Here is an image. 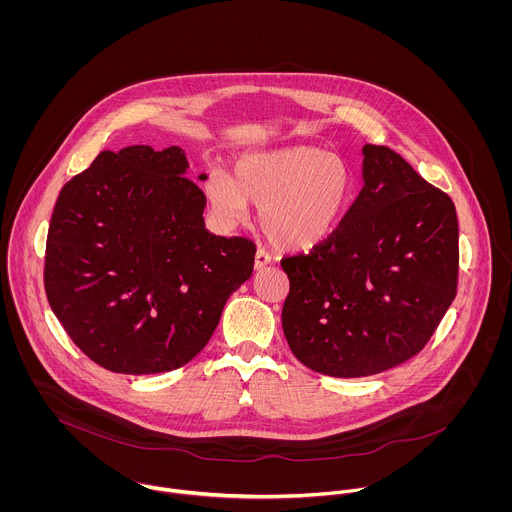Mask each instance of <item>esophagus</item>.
<instances>
[{"mask_svg": "<svg viewBox=\"0 0 512 512\" xmlns=\"http://www.w3.org/2000/svg\"><path fill=\"white\" fill-rule=\"evenodd\" d=\"M270 262H272V254H270L268 250H264V248H258V250H256L254 268H256V270H262V268H266Z\"/></svg>", "mask_w": 512, "mask_h": 512, "instance_id": "34e87169", "label": "esophagus"}]
</instances>
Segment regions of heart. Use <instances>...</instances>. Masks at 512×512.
<instances>
[{"mask_svg":"<svg viewBox=\"0 0 512 512\" xmlns=\"http://www.w3.org/2000/svg\"><path fill=\"white\" fill-rule=\"evenodd\" d=\"M353 197V173L335 153L311 146L252 151L232 175L217 173L207 199L222 219L240 220L260 205L262 230L282 248L311 250L341 224Z\"/></svg>","mask_w":512,"mask_h":512,"instance_id":"1","label":"heart"}]
</instances>
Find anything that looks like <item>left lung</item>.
I'll use <instances>...</instances> for the list:
<instances>
[{"mask_svg":"<svg viewBox=\"0 0 512 512\" xmlns=\"http://www.w3.org/2000/svg\"><path fill=\"white\" fill-rule=\"evenodd\" d=\"M365 187L335 232L282 260V309L299 363L359 378L418 355L457 293L453 201L396 151L363 147Z\"/></svg>","mask_w":512,"mask_h":512,"instance_id":"obj_1","label":"left lung"}]
</instances>
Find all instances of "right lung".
Here are the masks:
<instances>
[{"label": "right lung", "mask_w": 512, "mask_h": 512, "mask_svg": "<svg viewBox=\"0 0 512 512\" xmlns=\"http://www.w3.org/2000/svg\"><path fill=\"white\" fill-rule=\"evenodd\" d=\"M187 167L177 146L100 151L59 193L47 299L74 345L112 372L187 365L252 276L254 242L205 228L207 197Z\"/></svg>", "instance_id": "add662e5"}]
</instances>
